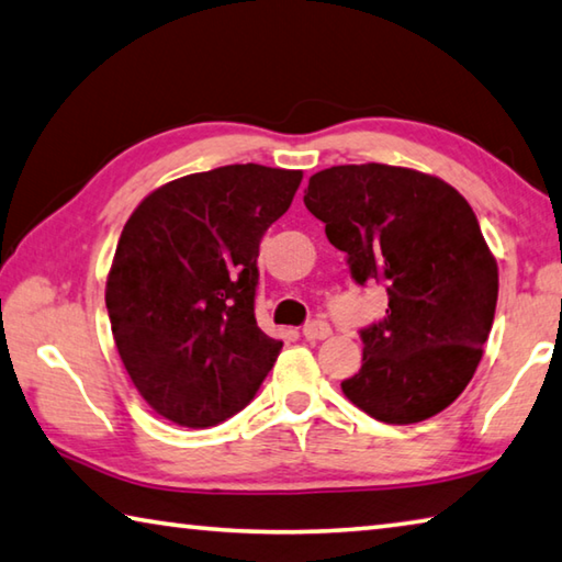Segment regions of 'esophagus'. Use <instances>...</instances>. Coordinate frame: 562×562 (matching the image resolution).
<instances>
[{"label":"esophagus","mask_w":562,"mask_h":562,"mask_svg":"<svg viewBox=\"0 0 562 562\" xmlns=\"http://www.w3.org/2000/svg\"><path fill=\"white\" fill-rule=\"evenodd\" d=\"M330 326L326 321H311L303 326V338L306 340H326L330 336Z\"/></svg>","instance_id":"1"}]
</instances>
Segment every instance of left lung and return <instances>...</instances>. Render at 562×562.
<instances>
[{
  "mask_svg": "<svg viewBox=\"0 0 562 562\" xmlns=\"http://www.w3.org/2000/svg\"><path fill=\"white\" fill-rule=\"evenodd\" d=\"M308 212L387 311L360 330L362 368L340 387L385 425L439 415L474 378L494 326L498 266L454 187L409 167L338 165L308 180Z\"/></svg>",
  "mask_w": 562,
  "mask_h": 562,
  "instance_id": "obj_1",
  "label": "left lung"
}]
</instances>
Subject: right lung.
Here are the masks:
<instances>
[{
	"mask_svg": "<svg viewBox=\"0 0 562 562\" xmlns=\"http://www.w3.org/2000/svg\"><path fill=\"white\" fill-rule=\"evenodd\" d=\"M301 170L226 165L157 187L125 222L105 281L117 356L157 415L204 429L254 400L281 352L256 326L259 244Z\"/></svg>",
	"mask_w": 562,
	"mask_h": 562,
	"instance_id": "obj_1",
	"label": "right lung"
}]
</instances>
